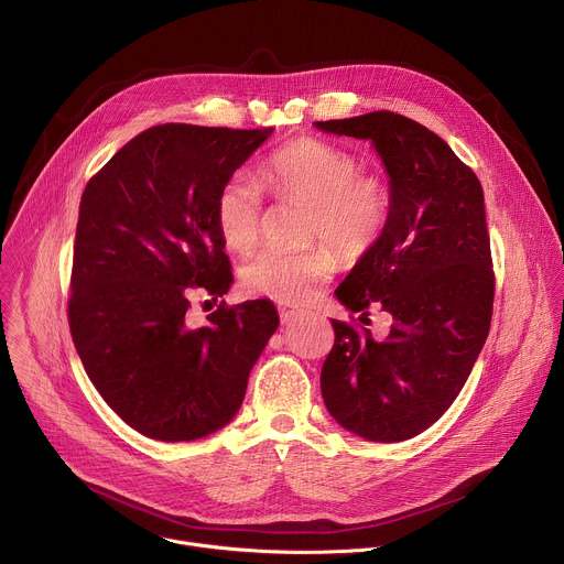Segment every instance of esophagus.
Instances as JSON below:
<instances>
[{
  "label": "esophagus",
  "mask_w": 564,
  "mask_h": 564,
  "mask_svg": "<svg viewBox=\"0 0 564 564\" xmlns=\"http://www.w3.org/2000/svg\"><path fill=\"white\" fill-rule=\"evenodd\" d=\"M279 314H281V321H283V324H290V321H294V318L299 316V312H296V310L285 307V305H279Z\"/></svg>",
  "instance_id": "obj_1"
}]
</instances>
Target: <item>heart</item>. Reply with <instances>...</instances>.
<instances>
[{
  "label": "heart",
  "instance_id": "obj_1",
  "mask_svg": "<svg viewBox=\"0 0 564 564\" xmlns=\"http://www.w3.org/2000/svg\"><path fill=\"white\" fill-rule=\"evenodd\" d=\"M279 198L307 203L305 238H324L346 257H361L377 246L390 218V189L379 174L359 170L355 153L318 138H296L276 149L265 165ZM214 218L223 243L250 252L261 238L263 194L248 172L231 174L218 189ZM337 270L330 246L299 252L268 248L240 272L250 294L279 303H303Z\"/></svg>",
  "mask_w": 564,
  "mask_h": 564
}]
</instances>
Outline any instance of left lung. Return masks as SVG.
<instances>
[{
    "mask_svg": "<svg viewBox=\"0 0 564 564\" xmlns=\"http://www.w3.org/2000/svg\"><path fill=\"white\" fill-rule=\"evenodd\" d=\"M314 124L372 140L390 176L388 225L337 299L361 321L381 307L392 326L375 341L333 318L321 394L346 431L404 442L446 413L489 337L496 274L485 192L437 133L406 116L372 111Z\"/></svg>",
    "mask_w": 564,
    "mask_h": 564,
    "instance_id": "obj_1",
    "label": "left lung"
}]
</instances>
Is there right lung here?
<instances>
[{
	"mask_svg": "<svg viewBox=\"0 0 564 564\" xmlns=\"http://www.w3.org/2000/svg\"><path fill=\"white\" fill-rule=\"evenodd\" d=\"M272 129L167 122L129 140L87 183L73 246L68 328L107 404L138 433L192 442L223 429L279 328L272 301H225L203 328L196 290L223 296L231 263L214 205Z\"/></svg>",
	"mask_w": 564,
	"mask_h": 564,
	"instance_id": "right-lung-1",
	"label": "right lung"
}]
</instances>
